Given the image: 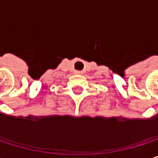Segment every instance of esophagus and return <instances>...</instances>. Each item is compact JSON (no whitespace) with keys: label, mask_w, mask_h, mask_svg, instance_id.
I'll return each instance as SVG.
<instances>
[{"label":"esophagus","mask_w":158,"mask_h":158,"mask_svg":"<svg viewBox=\"0 0 158 158\" xmlns=\"http://www.w3.org/2000/svg\"><path fill=\"white\" fill-rule=\"evenodd\" d=\"M75 74H77V75H80V74H82V71H79V70H77V71H75Z\"/></svg>","instance_id":"34e87169"}]
</instances>
